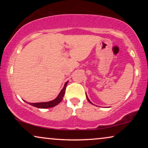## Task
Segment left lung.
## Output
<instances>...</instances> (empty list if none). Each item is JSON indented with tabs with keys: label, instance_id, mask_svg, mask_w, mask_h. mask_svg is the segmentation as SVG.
<instances>
[{
	"label": "left lung",
	"instance_id": "1",
	"mask_svg": "<svg viewBox=\"0 0 148 148\" xmlns=\"http://www.w3.org/2000/svg\"><path fill=\"white\" fill-rule=\"evenodd\" d=\"M86 97H87V99H88V101H89V102H90V103H91V104H92V102H90V100H89V98H88V96H87V95H86Z\"/></svg>",
	"mask_w": 148,
	"mask_h": 148
}]
</instances>
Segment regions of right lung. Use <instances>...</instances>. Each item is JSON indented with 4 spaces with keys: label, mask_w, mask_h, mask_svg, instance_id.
Segmentation results:
<instances>
[{
    "label": "right lung",
    "mask_w": 148,
    "mask_h": 148,
    "mask_svg": "<svg viewBox=\"0 0 148 148\" xmlns=\"http://www.w3.org/2000/svg\"><path fill=\"white\" fill-rule=\"evenodd\" d=\"M67 84H68V82H66L65 84H64L63 88L62 89V90L60 91V92L59 93V94H58V96L56 97L54 100L50 101V102H46L29 103V104L30 105H32V106L37 107V108H51V107L55 106L56 105L59 104V103L62 101V98H63L64 92H65L66 87L67 86Z\"/></svg>",
    "instance_id": "add662e5"
}]
</instances>
